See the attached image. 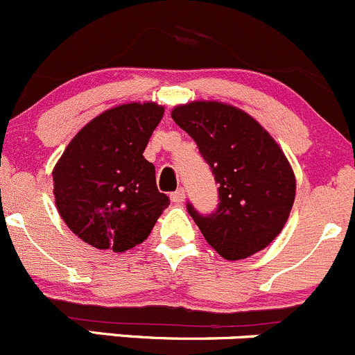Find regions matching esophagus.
Segmentation results:
<instances>
[{
    "label": "esophagus",
    "mask_w": 355,
    "mask_h": 355,
    "mask_svg": "<svg viewBox=\"0 0 355 355\" xmlns=\"http://www.w3.org/2000/svg\"><path fill=\"white\" fill-rule=\"evenodd\" d=\"M171 200H173V203H182L184 202V189L179 188L176 191L171 193Z\"/></svg>",
    "instance_id": "34e87169"
}]
</instances>
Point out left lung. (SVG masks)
I'll return each mask as SVG.
<instances>
[{"label":"left lung","mask_w":355,"mask_h":355,"mask_svg":"<svg viewBox=\"0 0 355 355\" xmlns=\"http://www.w3.org/2000/svg\"><path fill=\"white\" fill-rule=\"evenodd\" d=\"M212 171L219 203L188 214L207 243L227 261L268 247L285 226L295 200V176L269 132L245 112L217 101H193L173 110Z\"/></svg>","instance_id":"obj_1"}]
</instances>
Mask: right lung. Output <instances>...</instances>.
Returning a JSON list of instances; mask_svg holds the SVG:
<instances>
[{
	"mask_svg": "<svg viewBox=\"0 0 355 355\" xmlns=\"http://www.w3.org/2000/svg\"><path fill=\"white\" fill-rule=\"evenodd\" d=\"M164 115L155 103L110 108L84 125L53 171L57 209L73 234L101 250L125 252L146 240L169 196L143 157Z\"/></svg>",
	"mask_w": 355,
	"mask_h": 355,
	"instance_id": "right-lung-1",
	"label": "right lung"
}]
</instances>
